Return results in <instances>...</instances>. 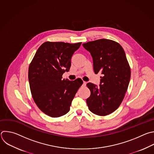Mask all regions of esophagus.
I'll return each instance as SVG.
<instances>
[{"label":"esophagus","mask_w":154,"mask_h":154,"mask_svg":"<svg viewBox=\"0 0 154 154\" xmlns=\"http://www.w3.org/2000/svg\"><path fill=\"white\" fill-rule=\"evenodd\" d=\"M82 85H83V86H85L86 85V82H83Z\"/></svg>","instance_id":"esophagus-1"}]
</instances>
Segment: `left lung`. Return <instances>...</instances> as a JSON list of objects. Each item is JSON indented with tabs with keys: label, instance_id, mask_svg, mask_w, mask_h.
<instances>
[{
	"label": "left lung",
	"instance_id": "1",
	"mask_svg": "<svg viewBox=\"0 0 154 154\" xmlns=\"http://www.w3.org/2000/svg\"><path fill=\"white\" fill-rule=\"evenodd\" d=\"M83 46L92 57L94 72L103 75L99 87L91 83L86 85L91 91L86 99L88 108L98 116L109 115L122 103L130 81L131 68L125 51L119 43L105 38Z\"/></svg>",
	"mask_w": 154,
	"mask_h": 154
}]
</instances>
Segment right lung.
Here are the masks:
<instances>
[{
	"label": "right lung",
	"mask_w": 154,
	"mask_h": 154,
	"mask_svg": "<svg viewBox=\"0 0 154 154\" xmlns=\"http://www.w3.org/2000/svg\"><path fill=\"white\" fill-rule=\"evenodd\" d=\"M82 42L43 43L37 49L28 69L31 94L38 108L51 117H59L70 110L71 102L83 84L80 79H62L69 71L71 57Z\"/></svg>",
	"instance_id": "obj_1"
}]
</instances>
